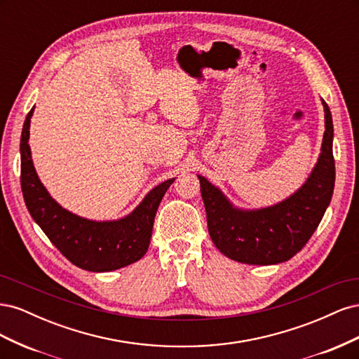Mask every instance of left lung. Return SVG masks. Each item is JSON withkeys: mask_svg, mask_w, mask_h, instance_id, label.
<instances>
[{"mask_svg": "<svg viewBox=\"0 0 359 359\" xmlns=\"http://www.w3.org/2000/svg\"><path fill=\"white\" fill-rule=\"evenodd\" d=\"M325 111V133L316 166L302 186L285 201L260 210L232 205L219 187L198 175L212 243L236 262L276 265L295 256L318 229L332 198L335 165L332 116Z\"/></svg>", "mask_w": 359, "mask_h": 359, "instance_id": "obj_1", "label": "left lung"}]
</instances>
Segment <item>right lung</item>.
Returning <instances> with one entry per match:
<instances>
[{"instance_id":"add662e5","label":"right lung","mask_w":359,"mask_h":359,"mask_svg":"<svg viewBox=\"0 0 359 359\" xmlns=\"http://www.w3.org/2000/svg\"><path fill=\"white\" fill-rule=\"evenodd\" d=\"M28 112L20 136V187L27 208L50 243L70 262L93 273L124 268L142 257L149 247L158 205L175 178L158 184L128 215L112 222H95L76 215L52 199L32 165Z\"/></svg>"}]
</instances>
